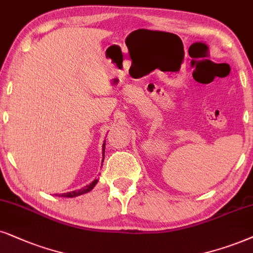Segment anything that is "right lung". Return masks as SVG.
I'll use <instances>...</instances> for the list:
<instances>
[{
    "label": "right lung",
    "mask_w": 253,
    "mask_h": 253,
    "mask_svg": "<svg viewBox=\"0 0 253 253\" xmlns=\"http://www.w3.org/2000/svg\"><path fill=\"white\" fill-rule=\"evenodd\" d=\"M105 142H106V141H104V145H103V160H101V166H103V162H104V159H105ZM98 180H99V178H97V180H94L93 182H92V183L87 184V185H86V187L82 188V189H79V190L70 191V193H65V194H62V195H60V194L59 195L56 194V195H58V196H62V197H76V196H79V195L86 194V193H88V191H91L92 189H93V188L95 187V184L98 183Z\"/></svg>",
    "instance_id": "1"
}]
</instances>
